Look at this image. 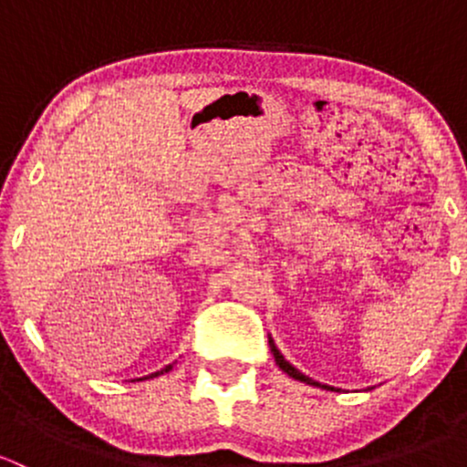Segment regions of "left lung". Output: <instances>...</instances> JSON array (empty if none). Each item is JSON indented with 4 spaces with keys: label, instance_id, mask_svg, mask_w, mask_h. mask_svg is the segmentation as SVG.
Here are the masks:
<instances>
[{
    "label": "left lung",
    "instance_id": "left-lung-1",
    "mask_svg": "<svg viewBox=\"0 0 467 467\" xmlns=\"http://www.w3.org/2000/svg\"><path fill=\"white\" fill-rule=\"evenodd\" d=\"M268 346H271V352H273V357H275V364L280 366L282 370H285L286 375H289V378H294V379H300V381H305V384H312V386H321V389H329V386H325V384H318V381H314L312 378H307V375H303L300 373L298 368H294V366L289 364V361L285 359V357L280 355V350H277L275 348V343L271 341V338H268Z\"/></svg>",
    "mask_w": 467,
    "mask_h": 467
}]
</instances>
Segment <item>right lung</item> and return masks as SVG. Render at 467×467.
<instances>
[{
    "label": "right lung",
    "instance_id": "obj_1",
    "mask_svg": "<svg viewBox=\"0 0 467 467\" xmlns=\"http://www.w3.org/2000/svg\"><path fill=\"white\" fill-rule=\"evenodd\" d=\"M167 370H171V366H167V368H162V370H158V373H153V375H150V378H158V375H162V373H167Z\"/></svg>",
    "mask_w": 467,
    "mask_h": 467
}]
</instances>
